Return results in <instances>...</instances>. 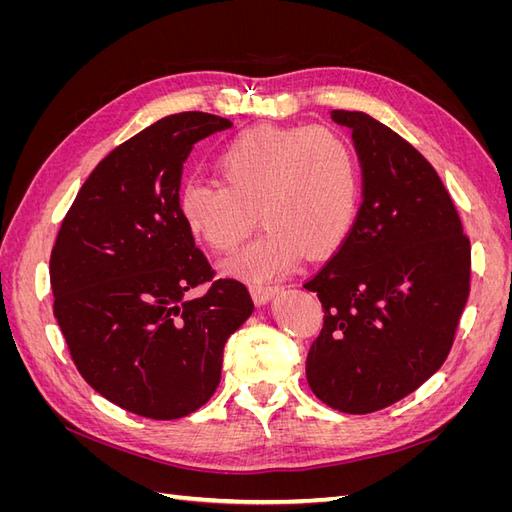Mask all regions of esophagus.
<instances>
[{
    "mask_svg": "<svg viewBox=\"0 0 512 512\" xmlns=\"http://www.w3.org/2000/svg\"><path fill=\"white\" fill-rule=\"evenodd\" d=\"M280 290H282V286H277V284H250V294L258 305L273 299Z\"/></svg>",
    "mask_w": 512,
    "mask_h": 512,
    "instance_id": "obj_1",
    "label": "esophagus"
}]
</instances>
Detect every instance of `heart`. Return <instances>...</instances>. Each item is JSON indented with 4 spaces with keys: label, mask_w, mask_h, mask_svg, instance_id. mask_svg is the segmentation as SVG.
<instances>
[{
    "label": "heart",
    "mask_w": 512,
    "mask_h": 512,
    "mask_svg": "<svg viewBox=\"0 0 512 512\" xmlns=\"http://www.w3.org/2000/svg\"><path fill=\"white\" fill-rule=\"evenodd\" d=\"M219 181H185L177 194L183 224L213 252H235L252 232L262 235L224 262L228 275L271 280L301 254L322 258L342 245L361 203V170L346 138L324 126H252L218 151Z\"/></svg>",
    "instance_id": "heart-1"
}]
</instances>
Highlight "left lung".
<instances>
[{
    "instance_id": "obj_1",
    "label": "left lung",
    "mask_w": 512,
    "mask_h": 512,
    "mask_svg": "<svg viewBox=\"0 0 512 512\" xmlns=\"http://www.w3.org/2000/svg\"><path fill=\"white\" fill-rule=\"evenodd\" d=\"M331 117L352 130L363 203L348 239L305 282L324 309L305 374L327 406L369 414L446 361L470 294V239L442 179L408 141L367 113Z\"/></svg>"
}]
</instances>
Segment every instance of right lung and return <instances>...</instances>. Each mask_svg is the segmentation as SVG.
<instances>
[{
	"instance_id": "right-lung-1",
	"label": "right lung",
	"mask_w": 512,
	"mask_h": 512,
	"mask_svg": "<svg viewBox=\"0 0 512 512\" xmlns=\"http://www.w3.org/2000/svg\"><path fill=\"white\" fill-rule=\"evenodd\" d=\"M230 126L200 111L151 123L94 168L57 232L53 314L72 361L138 416L173 421L205 406L226 339L254 312L241 282L213 280L177 207L194 143ZM200 283L212 286L188 300Z\"/></svg>"
}]
</instances>
